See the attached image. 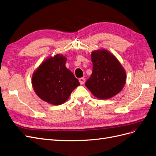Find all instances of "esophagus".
<instances>
[{
  "label": "esophagus",
  "instance_id": "esophagus-1",
  "mask_svg": "<svg viewBox=\"0 0 156 156\" xmlns=\"http://www.w3.org/2000/svg\"><path fill=\"white\" fill-rule=\"evenodd\" d=\"M85 78H79V82H80V83H81V84H83V83H85Z\"/></svg>",
  "mask_w": 156,
  "mask_h": 156
}]
</instances>
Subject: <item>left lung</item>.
Here are the masks:
<instances>
[{
  "label": "left lung",
  "instance_id": "8db88e82",
  "mask_svg": "<svg viewBox=\"0 0 156 156\" xmlns=\"http://www.w3.org/2000/svg\"><path fill=\"white\" fill-rule=\"evenodd\" d=\"M93 70L85 85L95 97L107 99L115 96L123 88L126 73L113 55L105 49L91 53Z\"/></svg>",
  "mask_w": 156,
  "mask_h": 156
}]
</instances>
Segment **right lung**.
Here are the masks:
<instances>
[{
	"label": "right lung",
	"mask_w": 156,
	"mask_h": 156,
	"mask_svg": "<svg viewBox=\"0 0 156 156\" xmlns=\"http://www.w3.org/2000/svg\"><path fill=\"white\" fill-rule=\"evenodd\" d=\"M66 58L61 55L45 60L34 72L32 85L42 100L53 105H61L69 98L80 82L65 66Z\"/></svg>",
	"instance_id": "1"
}]
</instances>
